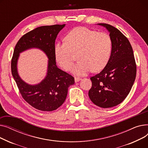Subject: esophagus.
<instances>
[{"label": "esophagus", "mask_w": 148, "mask_h": 148, "mask_svg": "<svg viewBox=\"0 0 148 148\" xmlns=\"http://www.w3.org/2000/svg\"><path fill=\"white\" fill-rule=\"evenodd\" d=\"M74 80H75V82H79L80 80H81L82 79L79 78V77H75Z\"/></svg>", "instance_id": "obj_1"}]
</instances>
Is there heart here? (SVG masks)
Segmentation results:
<instances>
[{"label":"heart","instance_id":"obj_1","mask_svg":"<svg viewBox=\"0 0 148 148\" xmlns=\"http://www.w3.org/2000/svg\"><path fill=\"white\" fill-rule=\"evenodd\" d=\"M66 42H58L54 54L58 63L65 70H69L73 64V53H77L79 61L71 68V72L82 76L92 70L98 72L107 65L112 50L110 36L85 27L73 29L65 37Z\"/></svg>","mask_w":148,"mask_h":148}]
</instances>
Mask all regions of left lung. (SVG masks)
I'll return each mask as SVG.
<instances>
[{"label":"left lung","mask_w":148,"mask_h":148,"mask_svg":"<svg viewBox=\"0 0 148 148\" xmlns=\"http://www.w3.org/2000/svg\"><path fill=\"white\" fill-rule=\"evenodd\" d=\"M109 32L112 40L111 56L99 74L90 77L92 88L89 97L92 102L102 108L121 103L130 93L136 76V64L133 48L119 30L106 23H98Z\"/></svg>","instance_id":"1"}]
</instances>
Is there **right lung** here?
I'll return each mask as SVG.
<instances>
[{
  "label": "right lung",
  "instance_id": "right-lung-1",
  "mask_svg": "<svg viewBox=\"0 0 148 148\" xmlns=\"http://www.w3.org/2000/svg\"><path fill=\"white\" fill-rule=\"evenodd\" d=\"M65 25L38 27L23 35L15 47L11 60V72L20 94L36 109L44 112L56 110L65 101L68 88L74 84V77L58 68L54 54L55 40ZM32 48L40 49L49 59L47 75L40 84L32 85L18 75L17 62L19 53Z\"/></svg>",
  "mask_w": 148,
  "mask_h": 148
}]
</instances>
